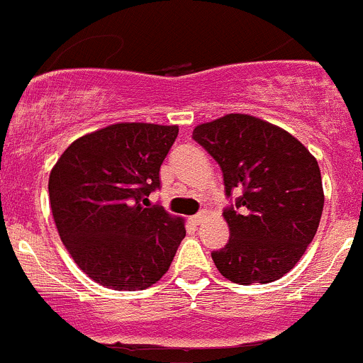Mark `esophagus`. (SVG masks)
I'll list each match as a JSON object with an SVG mask.
<instances>
[{
    "mask_svg": "<svg viewBox=\"0 0 363 363\" xmlns=\"http://www.w3.org/2000/svg\"><path fill=\"white\" fill-rule=\"evenodd\" d=\"M203 217H204V211H199V213H196V215H194V217L192 218H190V220H192V224H199V222L201 220H203Z\"/></svg>",
    "mask_w": 363,
    "mask_h": 363,
    "instance_id": "esophagus-1",
    "label": "esophagus"
}]
</instances>
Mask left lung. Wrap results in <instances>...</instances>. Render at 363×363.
<instances>
[{
  "label": "left lung",
  "mask_w": 363,
  "mask_h": 363,
  "mask_svg": "<svg viewBox=\"0 0 363 363\" xmlns=\"http://www.w3.org/2000/svg\"><path fill=\"white\" fill-rule=\"evenodd\" d=\"M192 139L217 160L231 199V236L211 252L217 270L242 286L281 279L318 231L325 196L315 159L291 134L249 114L199 125Z\"/></svg>",
  "instance_id": "obj_1"
}]
</instances>
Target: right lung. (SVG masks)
I'll use <instances>...</instances> for the list:
<instances>
[{"instance_id": "1", "label": "right lung", "mask_w": 363, "mask_h": 363, "mask_svg": "<svg viewBox=\"0 0 363 363\" xmlns=\"http://www.w3.org/2000/svg\"><path fill=\"white\" fill-rule=\"evenodd\" d=\"M178 127L118 123L72 143L49 177L60 238L77 267L99 284L135 291L155 284L185 238L148 196L160 189V166Z\"/></svg>"}]
</instances>
